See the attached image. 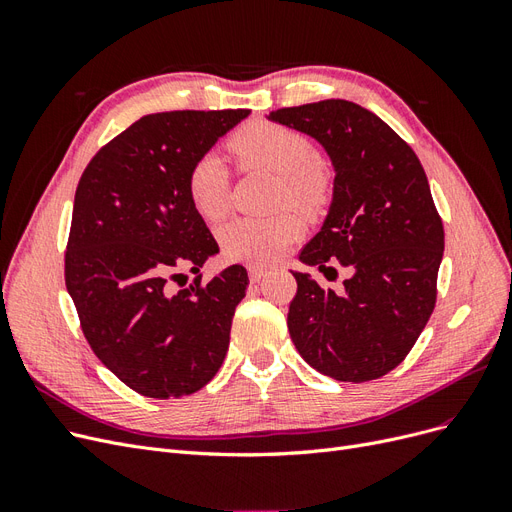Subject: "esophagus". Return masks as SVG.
<instances>
[{
	"label": "esophagus",
	"instance_id": "esophagus-1",
	"mask_svg": "<svg viewBox=\"0 0 512 512\" xmlns=\"http://www.w3.org/2000/svg\"><path fill=\"white\" fill-rule=\"evenodd\" d=\"M247 273H250V280L256 284V282L262 280V277L267 275V269H262L258 265H250V267H247Z\"/></svg>",
	"mask_w": 512,
	"mask_h": 512
}]
</instances>
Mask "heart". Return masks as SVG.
Here are the masks:
<instances>
[{"label":"heart","mask_w":512,"mask_h":512,"mask_svg":"<svg viewBox=\"0 0 512 512\" xmlns=\"http://www.w3.org/2000/svg\"><path fill=\"white\" fill-rule=\"evenodd\" d=\"M228 151L245 170L277 177V203L316 213L329 203L333 181L309 138L269 121H252L230 136ZM185 188L192 207L207 220H220L228 207V170L215 153L200 156L188 170ZM301 237V222L290 213L275 218H237L222 228L228 258L267 265Z\"/></svg>","instance_id":"1"}]
</instances>
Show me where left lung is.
<instances>
[{
  "label": "left lung",
  "instance_id": "left-lung-1",
  "mask_svg": "<svg viewBox=\"0 0 512 512\" xmlns=\"http://www.w3.org/2000/svg\"><path fill=\"white\" fill-rule=\"evenodd\" d=\"M269 119L309 134L335 168L333 200L299 258L352 275L324 290L292 271L288 331L303 359L339 382L382 378L406 359L436 307L444 228L412 147L367 108L322 100L277 108Z\"/></svg>",
  "mask_w": 512,
  "mask_h": 512
}]
</instances>
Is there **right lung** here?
<instances>
[{
  "mask_svg": "<svg viewBox=\"0 0 512 512\" xmlns=\"http://www.w3.org/2000/svg\"><path fill=\"white\" fill-rule=\"evenodd\" d=\"M247 115H145L91 158L76 188L66 288L91 350L145 397L192 395L224 363L247 271L232 265L207 284L196 275L181 290L170 282L220 252L185 179Z\"/></svg>",
  "mask_w": 512,
  "mask_h": 512,
  "instance_id": "right-lung-1",
  "label": "right lung"
}]
</instances>
